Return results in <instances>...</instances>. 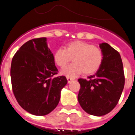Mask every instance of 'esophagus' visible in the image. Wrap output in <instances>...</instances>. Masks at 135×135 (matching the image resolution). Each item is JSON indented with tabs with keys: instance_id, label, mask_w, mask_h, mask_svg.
Returning <instances> with one entry per match:
<instances>
[{
	"instance_id": "obj_1",
	"label": "esophagus",
	"mask_w": 135,
	"mask_h": 135,
	"mask_svg": "<svg viewBox=\"0 0 135 135\" xmlns=\"http://www.w3.org/2000/svg\"><path fill=\"white\" fill-rule=\"evenodd\" d=\"M67 80H68V83H70V82L72 81V80H74V79H72L71 77H67Z\"/></svg>"
}]
</instances>
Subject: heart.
Masks as SVG:
<instances>
[{"label": "heart", "instance_id": "1", "mask_svg": "<svg viewBox=\"0 0 135 135\" xmlns=\"http://www.w3.org/2000/svg\"><path fill=\"white\" fill-rule=\"evenodd\" d=\"M72 59L73 63L62 70L61 74L67 77H75L82 72L89 75L97 72L103 61L102 50L85 41H75L68 44L63 48L55 52L53 59L59 68H64Z\"/></svg>", "mask_w": 135, "mask_h": 135}]
</instances>
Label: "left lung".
<instances>
[{
  "instance_id": "obj_1",
  "label": "left lung",
  "mask_w": 135,
  "mask_h": 135,
  "mask_svg": "<svg viewBox=\"0 0 135 135\" xmlns=\"http://www.w3.org/2000/svg\"><path fill=\"white\" fill-rule=\"evenodd\" d=\"M103 53L101 66L94 74L78 80L80 89L78 100L88 114L102 116L115 107L124 89L125 78L121 56L107 43L100 44Z\"/></svg>"
}]
</instances>
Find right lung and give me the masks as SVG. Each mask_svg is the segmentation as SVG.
Masks as SVG:
<instances>
[{"label":"right lung","instance_id":"1","mask_svg":"<svg viewBox=\"0 0 135 135\" xmlns=\"http://www.w3.org/2000/svg\"><path fill=\"white\" fill-rule=\"evenodd\" d=\"M58 70L47 39H33L22 46L12 59V89L20 107L35 115H46L58 105L68 80L53 77Z\"/></svg>","mask_w":135,"mask_h":135}]
</instances>
